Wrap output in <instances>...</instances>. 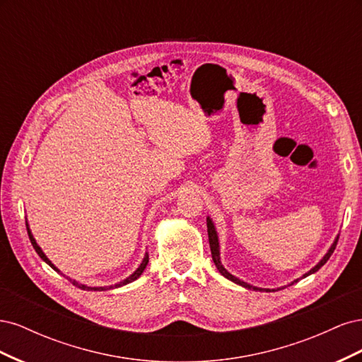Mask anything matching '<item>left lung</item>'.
I'll return each instance as SVG.
<instances>
[{
  "mask_svg": "<svg viewBox=\"0 0 362 362\" xmlns=\"http://www.w3.org/2000/svg\"><path fill=\"white\" fill-rule=\"evenodd\" d=\"M206 229H208V240H210V249H211V257H213V261H214V264H216L217 270L221 272L222 275H223L226 279L233 281V282L238 284V286H242V287L249 288V290L252 288V290H258V291H276V290H269V288H257V287H252V286H249V284H246V282H243V281H240L238 278L233 276L231 273H229V272L222 266V262H221V254H218V240H217V233H216V228H214V225H213V222H211V218H210V217H206ZM337 242H338V238H335L334 245L331 246V249H329V250H327V254L323 257V259L319 262V264H317L315 267H313L308 273H305L303 278H306L308 275H311V273H314V272L319 270V269L325 264V262L331 258L332 252H334V250H335V247H337ZM298 281H299V279H296V281H293L291 284L298 282Z\"/></svg>",
  "mask_w": 362,
  "mask_h": 362,
  "instance_id": "left-lung-1",
  "label": "left lung"
}]
</instances>
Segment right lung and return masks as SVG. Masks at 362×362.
Listing matches in <instances>:
<instances>
[{
  "instance_id": "1",
  "label": "right lung",
  "mask_w": 362,
  "mask_h": 362,
  "mask_svg": "<svg viewBox=\"0 0 362 362\" xmlns=\"http://www.w3.org/2000/svg\"><path fill=\"white\" fill-rule=\"evenodd\" d=\"M27 231H28V237H30V242H31V245H33V247H35V250L37 252V255L43 259V261H45L47 262V264H49L54 270H57V272H60L56 266H54L52 264V262L47 258V255L45 254H43V252H42V249L37 246V243H36V240L35 238H33V235H31V233H30V229H28V226H27ZM148 261H149V257H148V254L145 255V258H144V261H141V264L139 266V269L133 273V275H131V276H128L127 279H124L122 282H119V284H116V286H115V288H117V287H122V286H125V284H129V282H133V281H136L140 275H141V273H144V270L146 269V264H148ZM72 284H74V286H76V287H78V288H81V290H98V291H101V290H108V288H113V287H87V286H83V284H78V282H75V281H72Z\"/></svg>"
}]
</instances>
